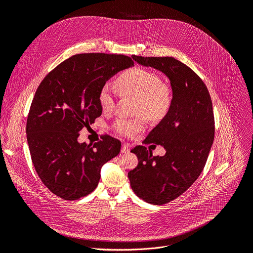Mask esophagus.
<instances>
[{"label": "esophagus", "mask_w": 253, "mask_h": 253, "mask_svg": "<svg viewBox=\"0 0 253 253\" xmlns=\"http://www.w3.org/2000/svg\"><path fill=\"white\" fill-rule=\"evenodd\" d=\"M121 152L122 153H129L130 152V146L128 144H123L122 145V149H121Z\"/></svg>", "instance_id": "esophagus-1"}]
</instances>
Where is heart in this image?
<instances>
[{"label": "heart", "instance_id": "obj_1", "mask_svg": "<svg viewBox=\"0 0 253 253\" xmlns=\"http://www.w3.org/2000/svg\"><path fill=\"white\" fill-rule=\"evenodd\" d=\"M117 84L124 94L138 97L136 114H142L133 119H120L115 123V130L125 136H132L145 128L146 117L151 120H159L166 116L171 104L169 87L161 83L159 76L150 70L135 67L121 74ZM98 102L103 112H112L116 99L113 85L104 84L98 93Z\"/></svg>", "mask_w": 253, "mask_h": 253}]
</instances>
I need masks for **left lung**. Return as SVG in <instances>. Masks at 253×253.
<instances>
[{
	"mask_svg": "<svg viewBox=\"0 0 253 253\" xmlns=\"http://www.w3.org/2000/svg\"><path fill=\"white\" fill-rule=\"evenodd\" d=\"M138 64L166 74L172 98L169 113L145 144L161 145L164 156H153L144 146L131 150L137 167L128 172L134 193L152 205H164L187 190L200 177L214 140V115L210 94L193 70L171 57L132 56Z\"/></svg>",
	"mask_w": 253,
	"mask_h": 253,
	"instance_id": "8db88e82",
	"label": "left lung"
}]
</instances>
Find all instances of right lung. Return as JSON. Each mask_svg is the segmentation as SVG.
<instances>
[{
    "label": "right lung",
    "mask_w": 253,
    "mask_h": 253,
    "mask_svg": "<svg viewBox=\"0 0 253 253\" xmlns=\"http://www.w3.org/2000/svg\"><path fill=\"white\" fill-rule=\"evenodd\" d=\"M133 65L124 54H74L39 84L27 120L28 145L42 183L61 199L74 201L91 193L103 164L120 153L121 141L109 135L93 146L78 138L102 114L101 86Z\"/></svg>",
    "instance_id": "right-lung-1"
}]
</instances>
